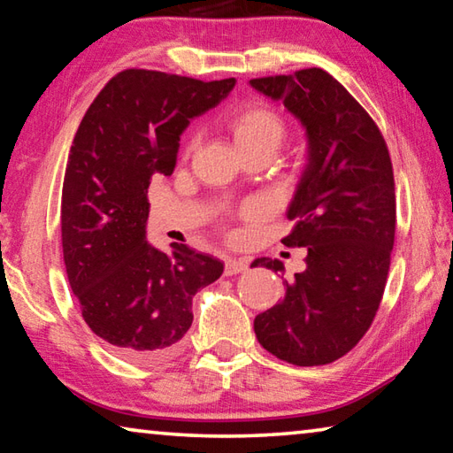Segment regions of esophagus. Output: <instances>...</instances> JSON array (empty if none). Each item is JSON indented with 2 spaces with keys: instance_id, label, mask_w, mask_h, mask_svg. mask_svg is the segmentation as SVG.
<instances>
[{
  "instance_id": "1",
  "label": "esophagus",
  "mask_w": 453,
  "mask_h": 453,
  "mask_svg": "<svg viewBox=\"0 0 453 453\" xmlns=\"http://www.w3.org/2000/svg\"><path fill=\"white\" fill-rule=\"evenodd\" d=\"M245 270H248V259L245 257L226 259V267H224L226 275H237V273H243Z\"/></svg>"
}]
</instances>
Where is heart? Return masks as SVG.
Returning <instances> with one entry per match:
<instances>
[{
  "label": "heart",
  "mask_w": 453,
  "mask_h": 453,
  "mask_svg": "<svg viewBox=\"0 0 453 453\" xmlns=\"http://www.w3.org/2000/svg\"><path fill=\"white\" fill-rule=\"evenodd\" d=\"M226 124L240 153L259 148L275 151L286 137L283 119L264 105H245L242 110H235Z\"/></svg>",
  "instance_id": "heart-1"
}]
</instances>
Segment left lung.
<instances>
[{"instance_id": "left-lung-1", "label": "left lung", "mask_w": 453, "mask_h": 453, "mask_svg": "<svg viewBox=\"0 0 453 453\" xmlns=\"http://www.w3.org/2000/svg\"><path fill=\"white\" fill-rule=\"evenodd\" d=\"M286 105L305 129L308 157L281 243L308 250L286 296L254 319L257 342L294 365H324L356 346L386 288L395 235L392 159L378 126L349 91L319 67L250 80ZM272 272L280 259L259 257Z\"/></svg>"}]
</instances>
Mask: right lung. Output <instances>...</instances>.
I'll return each mask as SVG.
<instances>
[{"label": "right lung", "mask_w": 453, "mask_h": 453, "mask_svg": "<svg viewBox=\"0 0 453 453\" xmlns=\"http://www.w3.org/2000/svg\"><path fill=\"white\" fill-rule=\"evenodd\" d=\"M235 78L199 81L126 70L107 81L75 132L61 194L67 280L91 332L119 357L159 364L178 354L197 289L224 273L186 243L148 242V188L172 175L191 119L229 96Z\"/></svg>", "instance_id": "obj_1"}]
</instances>
